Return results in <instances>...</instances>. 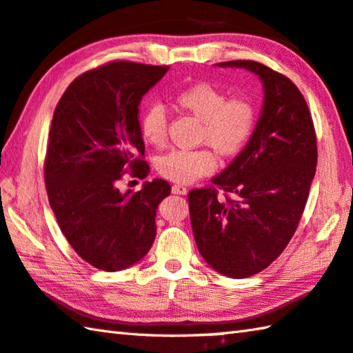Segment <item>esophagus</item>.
I'll use <instances>...</instances> for the list:
<instances>
[{
  "mask_svg": "<svg viewBox=\"0 0 353 353\" xmlns=\"http://www.w3.org/2000/svg\"><path fill=\"white\" fill-rule=\"evenodd\" d=\"M172 193L174 194H187V187H183V185H181V183H176V185H172Z\"/></svg>",
  "mask_w": 353,
  "mask_h": 353,
  "instance_id": "obj_1",
  "label": "esophagus"
}]
</instances>
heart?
<instances>
[{
  "instance_id": "1",
  "label": "heart",
  "mask_w": 353,
  "mask_h": 353,
  "mask_svg": "<svg viewBox=\"0 0 353 353\" xmlns=\"http://www.w3.org/2000/svg\"><path fill=\"white\" fill-rule=\"evenodd\" d=\"M176 105L201 120L199 140L208 143L221 156L239 152L252 137L256 110L245 97H228L210 83H194L174 95ZM140 136L156 148L166 142V114L162 105H150L140 115ZM216 157L208 148L172 150L157 159L159 174L176 183H191L211 174Z\"/></svg>"
}]
</instances>
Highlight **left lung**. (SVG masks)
Wrapping results in <instances>:
<instances>
[{
    "mask_svg": "<svg viewBox=\"0 0 353 353\" xmlns=\"http://www.w3.org/2000/svg\"><path fill=\"white\" fill-rule=\"evenodd\" d=\"M217 66L258 75L264 106L245 148L211 179L214 187L190 191V217L207 264L242 279L270 265L296 232L316 171V134L303 94L285 75L252 60Z\"/></svg>",
    "mask_w": 353,
    "mask_h": 353,
    "instance_id": "8db88e82",
    "label": "left lung"
}]
</instances>
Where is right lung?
Wrapping results in <instances>:
<instances>
[{
	"mask_svg": "<svg viewBox=\"0 0 353 353\" xmlns=\"http://www.w3.org/2000/svg\"><path fill=\"white\" fill-rule=\"evenodd\" d=\"M168 66L111 61L70 83L55 108L44 182L61 233L83 261L103 272L139 262L156 238V211L170 196L162 179L120 193L126 171L145 179L139 105Z\"/></svg>",
	"mask_w": 353,
	"mask_h": 353,
	"instance_id": "right-lung-1",
	"label": "right lung"
}]
</instances>
